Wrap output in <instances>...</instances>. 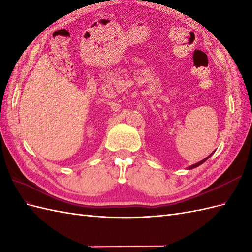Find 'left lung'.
<instances>
[{"label":"left lung","instance_id":"left-lung-1","mask_svg":"<svg viewBox=\"0 0 252 252\" xmlns=\"http://www.w3.org/2000/svg\"><path fill=\"white\" fill-rule=\"evenodd\" d=\"M212 155H213V154H212ZM212 155H210V156H212ZM210 156H209V157H210ZM209 157H207V158H205V159H204V160H202V161H200L198 163H196V164H193V165H191V166L189 167V169H192V168H195V167H197V166H200L201 164H203V163L205 162V161L208 159Z\"/></svg>","mask_w":252,"mask_h":252}]
</instances>
